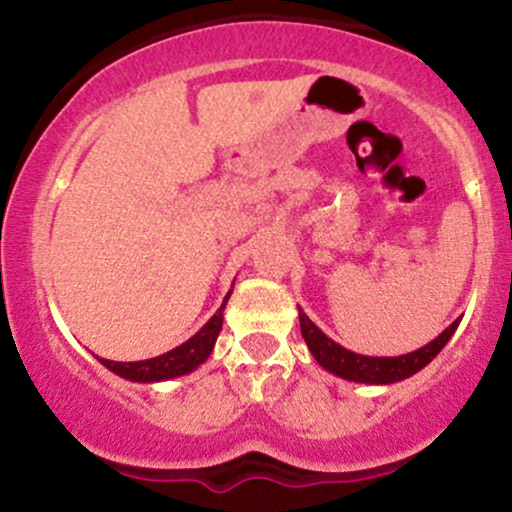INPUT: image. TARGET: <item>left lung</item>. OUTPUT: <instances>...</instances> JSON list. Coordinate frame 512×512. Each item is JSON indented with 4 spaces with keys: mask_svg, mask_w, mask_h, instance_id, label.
<instances>
[{
    "mask_svg": "<svg viewBox=\"0 0 512 512\" xmlns=\"http://www.w3.org/2000/svg\"><path fill=\"white\" fill-rule=\"evenodd\" d=\"M298 320H301V334L305 344H308L310 354L315 356V361L320 363L322 368L339 375V378L351 380V383L390 385L399 383V380H407L414 373H419L421 368H426L428 363L440 354V349L450 342V337L455 334L462 317H457L450 327H445L433 342H428L426 346H421V349L402 356L354 354V351L344 349L342 344H337L334 339L327 337V334L303 313V308H298Z\"/></svg>",
    "mask_w": 512,
    "mask_h": 512,
    "instance_id": "left-lung-1",
    "label": "left lung"
}]
</instances>
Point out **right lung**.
<instances>
[{
  "label": "right lung",
  "instance_id": "1",
  "mask_svg": "<svg viewBox=\"0 0 512 512\" xmlns=\"http://www.w3.org/2000/svg\"><path fill=\"white\" fill-rule=\"evenodd\" d=\"M231 291L223 298L221 308L216 310L214 317H209L207 325L199 330L195 337L187 339L185 344L175 346V349L166 351V354L156 358H146V361H108V358H98L105 368L113 370L120 378L132 380V383H161V380L180 378V375L192 373V370L202 366L207 361L211 351H214L216 337H219L223 325V308H226Z\"/></svg>",
  "mask_w": 512,
  "mask_h": 512
}]
</instances>
